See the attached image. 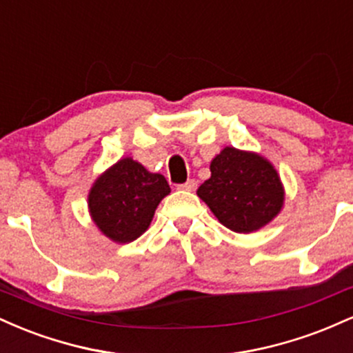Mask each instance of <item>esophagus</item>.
Masks as SVG:
<instances>
[{"label": "esophagus", "instance_id": "34e87169", "mask_svg": "<svg viewBox=\"0 0 353 353\" xmlns=\"http://www.w3.org/2000/svg\"><path fill=\"white\" fill-rule=\"evenodd\" d=\"M196 188H197V182L194 179H189L188 182H184V184L179 185V189L182 190H196Z\"/></svg>", "mask_w": 353, "mask_h": 353}]
</instances>
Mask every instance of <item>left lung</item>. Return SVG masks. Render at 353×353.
I'll return each instance as SVG.
<instances>
[{"label":"left lung","mask_w":353,"mask_h":353,"mask_svg":"<svg viewBox=\"0 0 353 353\" xmlns=\"http://www.w3.org/2000/svg\"><path fill=\"white\" fill-rule=\"evenodd\" d=\"M221 224L249 234L264 228L283 204V189L269 161L225 148L210 163V177L197 189Z\"/></svg>","instance_id":"1"}]
</instances>
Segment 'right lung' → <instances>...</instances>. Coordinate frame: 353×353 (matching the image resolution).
<instances>
[{
    "label": "right lung",
    "instance_id": "obj_1",
    "mask_svg": "<svg viewBox=\"0 0 353 353\" xmlns=\"http://www.w3.org/2000/svg\"><path fill=\"white\" fill-rule=\"evenodd\" d=\"M169 192L164 176L151 174L125 157L94 182L89 192V210L104 236L125 244L145 232L154 210Z\"/></svg>",
    "mask_w": 353,
    "mask_h": 353
}]
</instances>
